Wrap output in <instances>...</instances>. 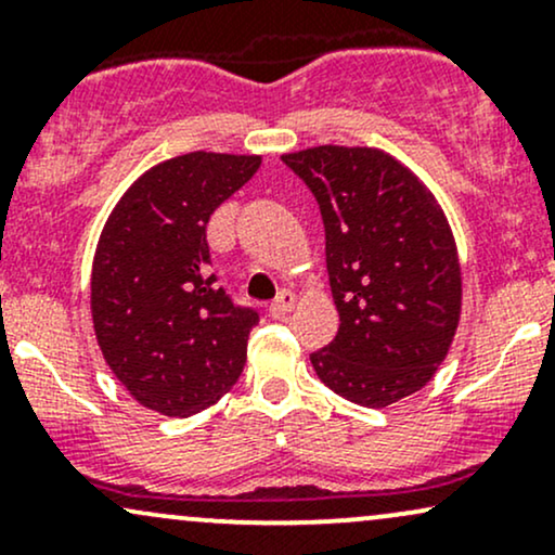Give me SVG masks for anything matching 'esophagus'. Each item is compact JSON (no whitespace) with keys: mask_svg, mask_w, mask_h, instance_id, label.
<instances>
[{"mask_svg":"<svg viewBox=\"0 0 555 555\" xmlns=\"http://www.w3.org/2000/svg\"><path fill=\"white\" fill-rule=\"evenodd\" d=\"M295 302H297V297H295V292L292 289H282L276 295V299H273L271 302V315H276V318H282V315H286L289 313L292 308H295Z\"/></svg>","mask_w":555,"mask_h":555,"instance_id":"1","label":"esophagus"}]
</instances>
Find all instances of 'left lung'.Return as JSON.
<instances>
[{
  "instance_id": "8db88e82",
  "label": "left lung",
  "mask_w": 555,
  "mask_h": 555,
  "mask_svg": "<svg viewBox=\"0 0 555 555\" xmlns=\"http://www.w3.org/2000/svg\"><path fill=\"white\" fill-rule=\"evenodd\" d=\"M282 162L315 195L326 229L339 331L310 354L318 378L362 406L420 391L462 313L460 258L441 206L378 149L318 145Z\"/></svg>"
}]
</instances>
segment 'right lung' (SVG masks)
Listing matches in <instances>:
<instances>
[{"label":"right lung","instance_id":"obj_1","mask_svg":"<svg viewBox=\"0 0 555 555\" xmlns=\"http://www.w3.org/2000/svg\"><path fill=\"white\" fill-rule=\"evenodd\" d=\"M260 156L195 154L156 164L106 219L91 273V313L106 365L130 397L188 417L237 384L258 323L211 273L206 224L256 175Z\"/></svg>","mask_w":555,"mask_h":555}]
</instances>
